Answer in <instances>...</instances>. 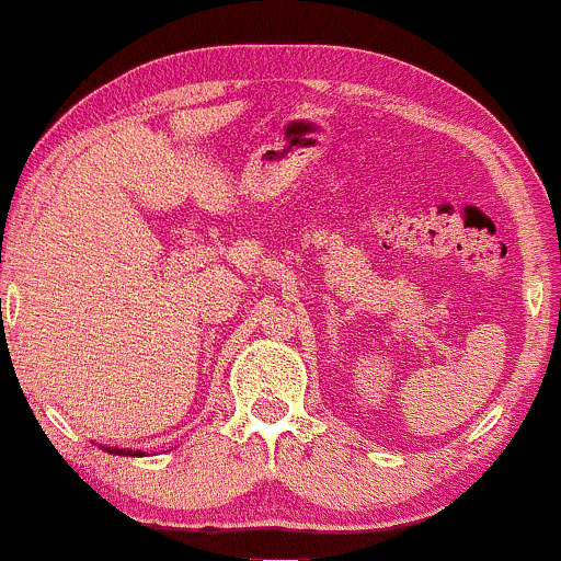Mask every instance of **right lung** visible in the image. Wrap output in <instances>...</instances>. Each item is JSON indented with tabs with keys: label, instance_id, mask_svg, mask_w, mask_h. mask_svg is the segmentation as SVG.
I'll return each mask as SVG.
<instances>
[{
	"label": "right lung",
	"instance_id": "right-lung-1",
	"mask_svg": "<svg viewBox=\"0 0 561 561\" xmlns=\"http://www.w3.org/2000/svg\"><path fill=\"white\" fill-rule=\"evenodd\" d=\"M108 453H111V450H108ZM116 453H119V455H144V453H133V450H127V453H125V450H116Z\"/></svg>",
	"mask_w": 561,
	"mask_h": 561
}]
</instances>
